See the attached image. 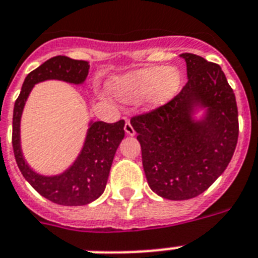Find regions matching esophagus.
<instances>
[{"mask_svg":"<svg viewBox=\"0 0 258 258\" xmlns=\"http://www.w3.org/2000/svg\"><path fill=\"white\" fill-rule=\"evenodd\" d=\"M124 131H125V134H127V135H130V136H134V135H135V130H134L133 124L130 123V120H125Z\"/></svg>","mask_w":258,"mask_h":258,"instance_id":"1","label":"esophagus"}]
</instances>
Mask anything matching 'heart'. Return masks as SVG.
<instances>
[{
	"label": "heart",
	"instance_id": "b5f03b06",
	"mask_svg": "<svg viewBox=\"0 0 258 258\" xmlns=\"http://www.w3.org/2000/svg\"><path fill=\"white\" fill-rule=\"evenodd\" d=\"M183 83L181 71L175 66H150L115 79L114 93L125 102L146 98L151 106H163L173 99Z\"/></svg>",
	"mask_w": 258,
	"mask_h": 258
}]
</instances>
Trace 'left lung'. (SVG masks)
Here are the masks:
<instances>
[{
    "label": "left lung",
    "instance_id": "8db88e82",
    "mask_svg": "<svg viewBox=\"0 0 258 258\" xmlns=\"http://www.w3.org/2000/svg\"><path fill=\"white\" fill-rule=\"evenodd\" d=\"M188 82L172 100L131 118L142 147L148 185L168 200H188L208 189L225 171L236 150V96L217 63L180 54ZM204 109L202 119L196 111Z\"/></svg>",
    "mask_w": 258,
    "mask_h": 258
}]
</instances>
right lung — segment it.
I'll return each mask as SVG.
<instances>
[{"mask_svg": "<svg viewBox=\"0 0 258 258\" xmlns=\"http://www.w3.org/2000/svg\"><path fill=\"white\" fill-rule=\"evenodd\" d=\"M90 64L86 60L58 55L50 58L25 78L20 96L14 103L13 143L14 156L21 173L39 195L59 205H86L104 192L115 152L124 138V120L116 123L90 122L81 154L64 172L43 176L29 167L21 150V116L27 96L39 82L58 79L82 85L87 78Z\"/></svg>", "mask_w": 258, "mask_h": 258, "instance_id": "1", "label": "right lung"}]
</instances>
